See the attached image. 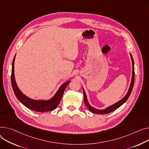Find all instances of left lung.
<instances>
[{
    "instance_id": "left-lung-1",
    "label": "left lung",
    "mask_w": 149,
    "mask_h": 149,
    "mask_svg": "<svg viewBox=\"0 0 149 149\" xmlns=\"http://www.w3.org/2000/svg\"><path fill=\"white\" fill-rule=\"evenodd\" d=\"M130 56L131 58V61H132V78H131V82L130 86V87H129L128 89V91L127 92V93L126 94V95L120 100V101H118V102H116L115 104L107 107V108H105V109H96L95 108H94L93 107L91 106L89 104L88 100H87V97L86 94V92L84 91V89L83 87V94H84V101L85 104L86 105L87 107L88 108V110H90L91 112L95 113V114H108V113H111L114 111H115L116 109H117L118 108H119L121 105H122L126 101L127 99L130 97L132 91V88L134 87V80H135V73H134V59L132 57V54L130 53Z\"/></svg>"
}]
</instances>
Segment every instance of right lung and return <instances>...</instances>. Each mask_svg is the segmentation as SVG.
<instances>
[{
	"label": "right lung",
	"instance_id": "right-lung-1",
	"mask_svg": "<svg viewBox=\"0 0 149 149\" xmlns=\"http://www.w3.org/2000/svg\"><path fill=\"white\" fill-rule=\"evenodd\" d=\"M16 54L14 57L12 63V72H11V84L13 88L14 92L17 98L20 101L25 107L28 108L30 110L36 112H46L52 111L57 108L58 105L60 103L63 94L66 86L70 83V80L67 81L62 84L58 91L56 92L55 95L50 99L48 100H36L25 95L18 88L15 78L14 75V62Z\"/></svg>",
	"mask_w": 149,
	"mask_h": 149
}]
</instances>
